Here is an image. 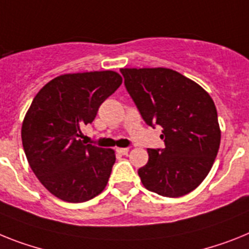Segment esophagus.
<instances>
[{"mask_svg": "<svg viewBox=\"0 0 249 249\" xmlns=\"http://www.w3.org/2000/svg\"><path fill=\"white\" fill-rule=\"evenodd\" d=\"M116 152L121 156H126L129 153V148H116Z\"/></svg>", "mask_w": 249, "mask_h": 249, "instance_id": "esophagus-1", "label": "esophagus"}]
</instances>
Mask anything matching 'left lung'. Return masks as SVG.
<instances>
[{"label": "left lung", "instance_id": "8db88e82", "mask_svg": "<svg viewBox=\"0 0 249 249\" xmlns=\"http://www.w3.org/2000/svg\"><path fill=\"white\" fill-rule=\"evenodd\" d=\"M125 87L142 118L163 128V149H148L138 175L143 186L179 197L205 179L220 145L216 107L205 89L170 68H121Z\"/></svg>", "mask_w": 249, "mask_h": 249}]
</instances>
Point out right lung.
<instances>
[{
	"label": "right lung",
	"mask_w": 249,
	"mask_h": 249,
	"mask_svg": "<svg viewBox=\"0 0 249 249\" xmlns=\"http://www.w3.org/2000/svg\"><path fill=\"white\" fill-rule=\"evenodd\" d=\"M114 71L68 73L36 93L21 128L22 147L41 185L58 199L85 202L101 194L115 163V152L85 144L81 128L119 89Z\"/></svg>",
	"instance_id": "1"
}]
</instances>
